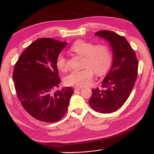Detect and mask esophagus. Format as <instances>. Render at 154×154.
Listing matches in <instances>:
<instances>
[{
    "label": "esophagus",
    "mask_w": 154,
    "mask_h": 154,
    "mask_svg": "<svg viewBox=\"0 0 154 154\" xmlns=\"http://www.w3.org/2000/svg\"><path fill=\"white\" fill-rule=\"evenodd\" d=\"M82 88H81V87H74V92H76V91H80V90H82Z\"/></svg>",
    "instance_id": "1"
}]
</instances>
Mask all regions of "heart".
Wrapping results in <instances>:
<instances>
[{
  "instance_id": "heart-1",
  "label": "heart",
  "mask_w": 154,
  "mask_h": 154,
  "mask_svg": "<svg viewBox=\"0 0 154 154\" xmlns=\"http://www.w3.org/2000/svg\"><path fill=\"white\" fill-rule=\"evenodd\" d=\"M72 52L83 57V67L80 71L74 70L64 78L67 85L83 87L90 85L94 78L105 75L109 71L112 62V55L105 45H96L90 42L79 40L71 47ZM56 66L59 71L64 72L68 69V63L63 54L60 53L56 60Z\"/></svg>"
}]
</instances>
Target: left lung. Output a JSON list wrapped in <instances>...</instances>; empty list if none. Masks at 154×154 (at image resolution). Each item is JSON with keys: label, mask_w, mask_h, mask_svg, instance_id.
Here are the masks:
<instances>
[{"label": "left lung", "mask_w": 154, "mask_h": 154, "mask_svg": "<svg viewBox=\"0 0 154 154\" xmlns=\"http://www.w3.org/2000/svg\"><path fill=\"white\" fill-rule=\"evenodd\" d=\"M95 35L109 42L113 51V62L103 80L102 88L92 90L89 105L96 112L109 114L119 109L129 97L137 76L138 60L124 36L109 30L99 31Z\"/></svg>", "instance_id": "left-lung-1"}]
</instances>
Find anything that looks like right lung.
Returning <instances> with one entry per match:
<instances>
[{
  "mask_svg": "<svg viewBox=\"0 0 154 154\" xmlns=\"http://www.w3.org/2000/svg\"><path fill=\"white\" fill-rule=\"evenodd\" d=\"M66 44L39 38L25 49L15 65L13 79L18 98L27 112L41 122L61 119L74 93L69 87L54 91L60 83L56 60Z\"/></svg>",
  "mask_w": 154,
  "mask_h": 154,
  "instance_id": "right-lung-1",
  "label": "right lung"
}]
</instances>
